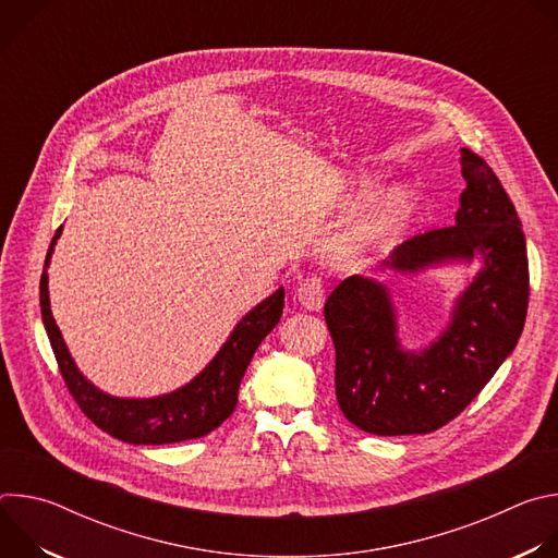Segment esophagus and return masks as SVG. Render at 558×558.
<instances>
[{
	"instance_id": "obj_1",
	"label": "esophagus",
	"mask_w": 558,
	"mask_h": 558,
	"mask_svg": "<svg viewBox=\"0 0 558 558\" xmlns=\"http://www.w3.org/2000/svg\"><path fill=\"white\" fill-rule=\"evenodd\" d=\"M295 293H298V302L304 308L317 311V308H323V304L327 300V284L320 276H306L304 280H300Z\"/></svg>"
}]
</instances>
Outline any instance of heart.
Wrapping results in <instances>:
<instances>
[{
	"label": "heart",
	"instance_id": "heart-1",
	"mask_svg": "<svg viewBox=\"0 0 558 558\" xmlns=\"http://www.w3.org/2000/svg\"><path fill=\"white\" fill-rule=\"evenodd\" d=\"M404 207V194L392 192L381 198L364 205L333 238V254L344 260H353L364 256L386 229L392 225L395 216Z\"/></svg>",
	"mask_w": 558,
	"mask_h": 558
}]
</instances>
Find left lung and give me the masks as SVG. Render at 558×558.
<instances>
[{"instance_id":"left-lung-1","label":"left lung","mask_w":558,"mask_h":558,"mask_svg":"<svg viewBox=\"0 0 558 558\" xmlns=\"http://www.w3.org/2000/svg\"><path fill=\"white\" fill-rule=\"evenodd\" d=\"M465 190L454 225L411 235L386 260L397 271L484 256L452 325L426 351L407 353L381 284L351 276L325 304L336 344V397L344 417L373 435H426L452 422L493 379L523 331L530 298L525 235L501 181L461 149Z\"/></svg>"}]
</instances>
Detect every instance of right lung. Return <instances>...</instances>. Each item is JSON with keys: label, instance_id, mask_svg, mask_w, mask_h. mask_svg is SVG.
<instances>
[{"label": "right lung", "instance_id": "obj_1", "mask_svg": "<svg viewBox=\"0 0 558 558\" xmlns=\"http://www.w3.org/2000/svg\"><path fill=\"white\" fill-rule=\"evenodd\" d=\"M59 233L61 227L52 235L46 267ZM46 267L39 282V304L59 373L82 413L101 430L128 444H177L216 430L233 413L241 379L260 342L280 323L284 306V289L280 287L238 323L218 355L187 386L154 400H117L97 390L76 371L50 311Z\"/></svg>", "mask_w": 558, "mask_h": 558}]
</instances>
